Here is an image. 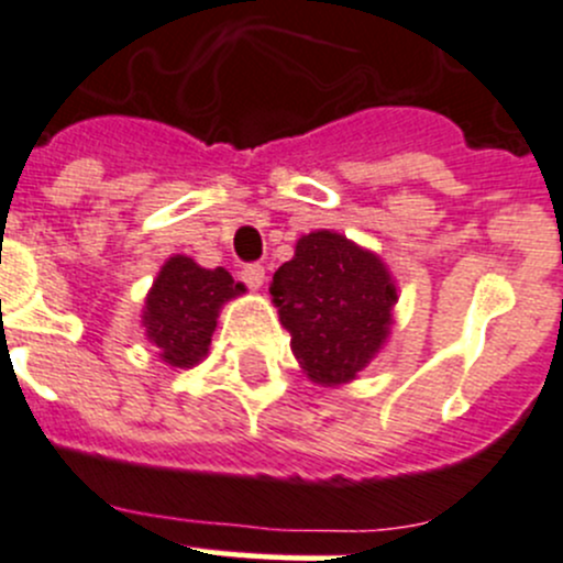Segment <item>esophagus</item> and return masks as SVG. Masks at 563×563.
I'll return each mask as SVG.
<instances>
[{
	"mask_svg": "<svg viewBox=\"0 0 563 563\" xmlns=\"http://www.w3.org/2000/svg\"><path fill=\"white\" fill-rule=\"evenodd\" d=\"M242 280H245L250 288H261V286H264V280H266V269L261 264L242 266Z\"/></svg>",
	"mask_w": 563,
	"mask_h": 563,
	"instance_id": "esophagus-1",
	"label": "esophagus"
}]
</instances>
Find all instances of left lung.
<instances>
[{"label":"left lung","instance_id":"obj_1","mask_svg":"<svg viewBox=\"0 0 563 563\" xmlns=\"http://www.w3.org/2000/svg\"><path fill=\"white\" fill-rule=\"evenodd\" d=\"M291 349L316 384H345L387 340L395 286L382 261L332 231L297 242L272 277Z\"/></svg>","mask_w":563,"mask_h":563}]
</instances>
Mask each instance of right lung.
<instances>
[{
    "label": "right lung",
    "instance_id": "obj_1",
    "mask_svg": "<svg viewBox=\"0 0 563 563\" xmlns=\"http://www.w3.org/2000/svg\"><path fill=\"white\" fill-rule=\"evenodd\" d=\"M242 291L245 286L234 283L223 266L201 269L192 258L174 255L146 297V334L163 351L161 356L168 365H196L212 343L220 305Z\"/></svg>",
    "mask_w": 563,
    "mask_h": 563
}]
</instances>
